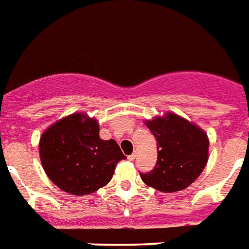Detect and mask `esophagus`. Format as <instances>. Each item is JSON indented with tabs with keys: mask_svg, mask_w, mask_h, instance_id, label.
Segmentation results:
<instances>
[{
	"mask_svg": "<svg viewBox=\"0 0 249 249\" xmlns=\"http://www.w3.org/2000/svg\"><path fill=\"white\" fill-rule=\"evenodd\" d=\"M135 159H136V154H135V152H133L132 155H129V156H128V160L129 161H135Z\"/></svg>",
	"mask_w": 249,
	"mask_h": 249,
	"instance_id": "34e87169",
	"label": "esophagus"
}]
</instances>
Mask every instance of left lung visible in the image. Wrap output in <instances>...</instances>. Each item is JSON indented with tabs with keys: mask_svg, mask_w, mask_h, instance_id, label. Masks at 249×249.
<instances>
[{
	"mask_svg": "<svg viewBox=\"0 0 249 249\" xmlns=\"http://www.w3.org/2000/svg\"><path fill=\"white\" fill-rule=\"evenodd\" d=\"M146 126L157 141V162L150 173L140 174L142 181L165 193L191 185L207 165V133L175 113L155 117Z\"/></svg>",
	"mask_w": 249,
	"mask_h": 249,
	"instance_id": "1",
	"label": "left lung"
}]
</instances>
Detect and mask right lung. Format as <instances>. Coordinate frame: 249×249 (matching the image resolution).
<instances>
[{
	"label": "right lung",
	"mask_w": 249,
	"mask_h": 249,
	"mask_svg": "<svg viewBox=\"0 0 249 249\" xmlns=\"http://www.w3.org/2000/svg\"><path fill=\"white\" fill-rule=\"evenodd\" d=\"M40 159L46 175L61 190L87 195L107 185L126 156L114 140L99 137L95 118L73 113L42 133Z\"/></svg>",
	"instance_id": "obj_1"
}]
</instances>
